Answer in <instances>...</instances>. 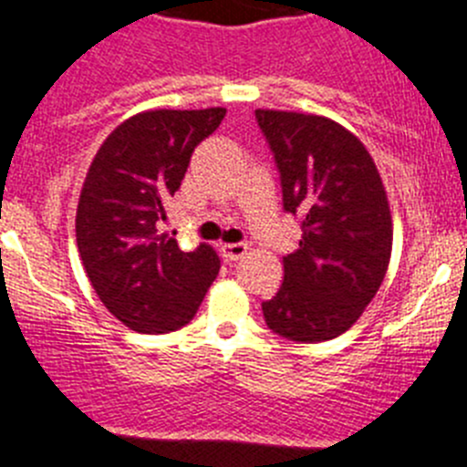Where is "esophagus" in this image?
<instances>
[{"instance_id":"esophagus-1","label":"esophagus","mask_w":467,"mask_h":467,"mask_svg":"<svg viewBox=\"0 0 467 467\" xmlns=\"http://www.w3.org/2000/svg\"><path fill=\"white\" fill-rule=\"evenodd\" d=\"M246 251H249V246L244 242H234V244H223L221 246V255H223L228 263H234V260H242L244 255H246Z\"/></svg>"}]
</instances>
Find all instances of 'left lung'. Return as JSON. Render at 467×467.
<instances>
[{
	"label": "left lung",
	"instance_id": "obj_1",
	"mask_svg": "<svg viewBox=\"0 0 467 467\" xmlns=\"http://www.w3.org/2000/svg\"><path fill=\"white\" fill-rule=\"evenodd\" d=\"M275 155L284 212L300 218L284 284L263 302L272 333L326 342L347 333L377 296L390 260L393 223L375 161L358 137L314 113L255 111Z\"/></svg>",
	"mask_w": 467,
	"mask_h": 467
}]
</instances>
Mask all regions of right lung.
Listing matches in <instances>:
<instances>
[{
  "label": "right lung",
  "mask_w": 467,
  "mask_h": 467,
  "mask_svg": "<svg viewBox=\"0 0 467 467\" xmlns=\"http://www.w3.org/2000/svg\"><path fill=\"white\" fill-rule=\"evenodd\" d=\"M225 109L137 113L99 146L77 209V244L92 288L113 317L146 335L192 321L221 270L216 251L186 254L158 234L165 204L191 155L221 125Z\"/></svg>",
  "instance_id": "right-lung-1"
}]
</instances>
